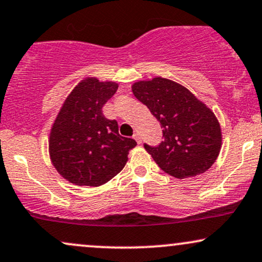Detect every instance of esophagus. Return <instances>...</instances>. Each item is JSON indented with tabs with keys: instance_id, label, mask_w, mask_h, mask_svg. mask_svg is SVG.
<instances>
[{
	"instance_id": "esophagus-1",
	"label": "esophagus",
	"mask_w": 262,
	"mask_h": 262,
	"mask_svg": "<svg viewBox=\"0 0 262 262\" xmlns=\"http://www.w3.org/2000/svg\"><path fill=\"white\" fill-rule=\"evenodd\" d=\"M133 138H134L135 140H137V143H138V144H140V143H141V137H140V133H139V132H135L134 135H133Z\"/></svg>"
}]
</instances>
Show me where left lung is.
I'll use <instances>...</instances> for the list:
<instances>
[{
  "instance_id": "obj_1",
  "label": "left lung",
  "mask_w": 262,
  "mask_h": 262,
  "mask_svg": "<svg viewBox=\"0 0 262 262\" xmlns=\"http://www.w3.org/2000/svg\"><path fill=\"white\" fill-rule=\"evenodd\" d=\"M134 96L147 106L162 128V141L144 144L154 161L173 177L200 174L216 161L222 145L220 123L187 88L165 78L138 81Z\"/></svg>"
}]
</instances>
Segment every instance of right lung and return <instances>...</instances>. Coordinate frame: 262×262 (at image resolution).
I'll list each match as a JSON object with an SVG mask.
<instances>
[{"label": "right lung", "mask_w": 262, "mask_h": 262, "mask_svg": "<svg viewBox=\"0 0 262 262\" xmlns=\"http://www.w3.org/2000/svg\"><path fill=\"white\" fill-rule=\"evenodd\" d=\"M118 85L88 78L63 103L50 135V156L59 174L73 184L99 187L122 171L137 141L118 133L102 107Z\"/></svg>", "instance_id": "add662e5"}]
</instances>
